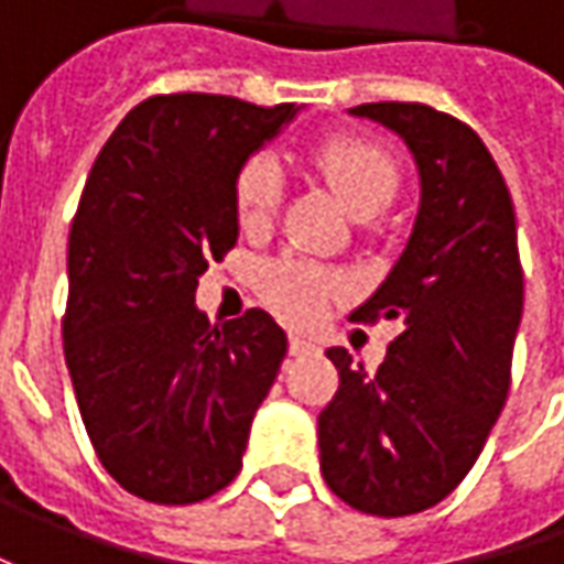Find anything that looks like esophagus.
Listing matches in <instances>:
<instances>
[{"label": "esophagus", "mask_w": 564, "mask_h": 564, "mask_svg": "<svg viewBox=\"0 0 564 564\" xmlns=\"http://www.w3.org/2000/svg\"><path fill=\"white\" fill-rule=\"evenodd\" d=\"M289 351H292L294 358H301V355H314L316 341L314 338L301 336V333H292V336H289Z\"/></svg>", "instance_id": "esophagus-1"}]
</instances>
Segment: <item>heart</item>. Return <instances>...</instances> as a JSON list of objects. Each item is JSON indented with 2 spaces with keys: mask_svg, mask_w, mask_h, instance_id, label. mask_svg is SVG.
Masks as SVG:
<instances>
[{
  "mask_svg": "<svg viewBox=\"0 0 564 564\" xmlns=\"http://www.w3.org/2000/svg\"><path fill=\"white\" fill-rule=\"evenodd\" d=\"M314 172L329 185L345 213L355 219H373L399 187V165L377 141L355 134H333L311 150ZM282 197V172L272 156H253L235 178L238 223L245 228L267 226ZM260 285L272 307L285 319H314L338 292L341 279L316 263L282 257L260 272Z\"/></svg>",
  "mask_w": 564,
  "mask_h": 564,
  "instance_id": "heart-1",
  "label": "heart"
}]
</instances>
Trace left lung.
Wrapping results in <instances>:
<instances>
[{
	"instance_id": "8db88e82",
	"label": "left lung",
	"mask_w": 564,
	"mask_h": 564,
	"mask_svg": "<svg viewBox=\"0 0 564 564\" xmlns=\"http://www.w3.org/2000/svg\"><path fill=\"white\" fill-rule=\"evenodd\" d=\"M408 143L421 204L411 238L351 319H399L377 373L329 348L338 392L319 411V470L341 502L401 518L465 480L509 399L524 311L514 206L499 165L465 121L423 102L348 109Z\"/></svg>"
}]
</instances>
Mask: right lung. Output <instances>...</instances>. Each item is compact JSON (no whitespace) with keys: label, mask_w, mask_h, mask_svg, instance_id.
Returning a JSON list of instances; mask_svg holds the SVG:
<instances>
[{"label":"right lung","mask_w":564,"mask_h":564,"mask_svg":"<svg viewBox=\"0 0 564 564\" xmlns=\"http://www.w3.org/2000/svg\"><path fill=\"white\" fill-rule=\"evenodd\" d=\"M301 106L169 94L99 150L68 235L65 364L102 467L147 502L228 487L289 338L267 311L213 326L197 279L238 241L235 178Z\"/></svg>","instance_id":"obj_1"}]
</instances>
